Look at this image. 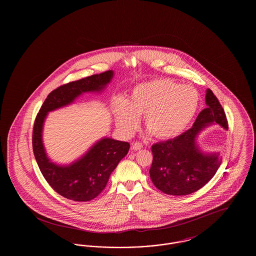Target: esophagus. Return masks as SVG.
I'll use <instances>...</instances> for the list:
<instances>
[{
  "label": "esophagus",
  "mask_w": 256,
  "mask_h": 256,
  "mask_svg": "<svg viewBox=\"0 0 256 256\" xmlns=\"http://www.w3.org/2000/svg\"><path fill=\"white\" fill-rule=\"evenodd\" d=\"M142 148H143V145L141 143H139V142H134V143H132V150H141Z\"/></svg>",
  "instance_id": "34e87169"
}]
</instances>
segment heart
<instances>
[{
	"label": "heart",
	"mask_w": 256,
	"mask_h": 256,
	"mask_svg": "<svg viewBox=\"0 0 256 256\" xmlns=\"http://www.w3.org/2000/svg\"><path fill=\"white\" fill-rule=\"evenodd\" d=\"M200 97L191 86H180L166 80H156L134 86L128 102L115 106L118 128L126 135L132 134L138 116L144 115L146 128L160 139L182 134L195 117Z\"/></svg>",
	"instance_id": "obj_1"
}]
</instances>
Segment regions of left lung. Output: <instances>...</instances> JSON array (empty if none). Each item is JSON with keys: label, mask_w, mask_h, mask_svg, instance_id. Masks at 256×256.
<instances>
[{"label": "left lung", "mask_w": 256, "mask_h": 256, "mask_svg": "<svg viewBox=\"0 0 256 256\" xmlns=\"http://www.w3.org/2000/svg\"><path fill=\"white\" fill-rule=\"evenodd\" d=\"M206 108L198 115L191 128L182 134L152 146V164L150 176L154 186L165 194L184 196L204 187L222 164L220 152L204 150L198 137L206 128L219 124L228 130V120L217 97L206 89Z\"/></svg>", "instance_id": "obj_1"}]
</instances>
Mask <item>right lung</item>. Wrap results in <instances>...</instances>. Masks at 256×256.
Masks as SVG:
<instances>
[{"label":"right lung","mask_w":256,"mask_h":256,"mask_svg":"<svg viewBox=\"0 0 256 256\" xmlns=\"http://www.w3.org/2000/svg\"><path fill=\"white\" fill-rule=\"evenodd\" d=\"M113 76L114 72L110 70L60 86L50 93L37 114L32 135L34 158L47 182L66 198L88 202L98 196L106 186L111 172L126 156L130 144L104 137L70 164H58L46 152L43 143L44 122L49 112L72 104L84 93L100 94Z\"/></svg>","instance_id":"obj_1"}]
</instances>
